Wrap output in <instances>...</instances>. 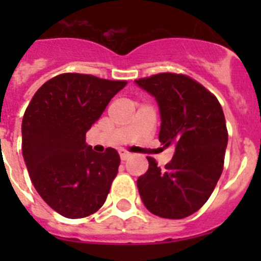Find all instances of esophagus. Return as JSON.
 Returning a JSON list of instances; mask_svg holds the SVG:
<instances>
[{"instance_id":"obj_1","label":"esophagus","mask_w":261,"mask_h":261,"mask_svg":"<svg viewBox=\"0 0 261 261\" xmlns=\"http://www.w3.org/2000/svg\"><path fill=\"white\" fill-rule=\"evenodd\" d=\"M129 156H130V153H128V151H120V158H121V161H126Z\"/></svg>"}]
</instances>
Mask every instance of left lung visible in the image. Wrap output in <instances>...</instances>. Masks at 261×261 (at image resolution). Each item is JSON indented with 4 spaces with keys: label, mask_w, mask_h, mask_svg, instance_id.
<instances>
[{
    "label": "left lung",
    "mask_w": 261,
    "mask_h": 261,
    "mask_svg": "<svg viewBox=\"0 0 261 261\" xmlns=\"http://www.w3.org/2000/svg\"><path fill=\"white\" fill-rule=\"evenodd\" d=\"M136 84L155 96L161 111L159 141L174 145L165 168L147 156L149 170L137 187L147 211L180 220L208 201L223 170L227 128L218 99L186 74L158 73Z\"/></svg>",
    "instance_id": "1"
}]
</instances>
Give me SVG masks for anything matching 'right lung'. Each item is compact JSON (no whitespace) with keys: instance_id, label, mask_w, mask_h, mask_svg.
I'll return each instance as SVG.
<instances>
[{"instance_id":"obj_1","label":"right lung","mask_w":261,"mask_h":261,"mask_svg":"<svg viewBox=\"0 0 261 261\" xmlns=\"http://www.w3.org/2000/svg\"><path fill=\"white\" fill-rule=\"evenodd\" d=\"M126 81L62 73L32 96L22 121V154L40 197L66 218L102 208L117 175L115 149L95 153L86 132Z\"/></svg>"}]
</instances>
